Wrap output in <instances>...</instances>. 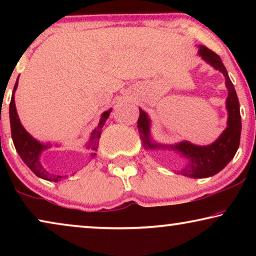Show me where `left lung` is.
<instances>
[{
  "label": "left lung",
  "instance_id": "obj_1",
  "mask_svg": "<svg viewBox=\"0 0 256 256\" xmlns=\"http://www.w3.org/2000/svg\"><path fill=\"white\" fill-rule=\"evenodd\" d=\"M199 54L202 59L211 64L213 68L219 70L225 76L226 86L228 90V96L226 99V106L228 110V122L227 128L222 136L211 146H199L191 144L188 142H182L180 144L170 146V149L177 150L182 155L188 158L186 166L182 170L183 176L191 178H204L218 174L222 170L230 160L236 155L240 144L241 135V115L240 104L238 96L228 73L224 66L222 59L216 52L210 50L208 48L202 45L199 48ZM138 127L142 144L146 149L155 148H169L166 146H158L150 142L149 138V118L142 110H140V116L138 120Z\"/></svg>",
  "mask_w": 256,
  "mask_h": 256
}]
</instances>
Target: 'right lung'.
<instances>
[{
	"label": "right lung",
	"instance_id": "add662e5",
	"mask_svg": "<svg viewBox=\"0 0 256 256\" xmlns=\"http://www.w3.org/2000/svg\"><path fill=\"white\" fill-rule=\"evenodd\" d=\"M17 82H18V78H17ZM17 82L15 84V87H14V92H15L17 88V84H18ZM110 110H107L101 115L99 126H98L92 132V138H90V146H88L93 152L90 154V156L92 157L96 156V152L98 150V144H99V138L101 135V128L104 127L107 118L110 116ZM9 116H10V127H12V136L14 144H15V148L17 150V152H18V155L20 156V158H22L23 162L30 168V170L32 171L36 176L46 180L58 182V180H62V178L68 177V176H54V174H48V171L44 169L43 166L40 164V152H43L45 148H48V146L40 144V143L36 141L32 136L28 134V132L23 128V126L20 124L18 115H17V112H16L14 93L12 96V101H10V104H9Z\"/></svg>",
	"mask_w": 256,
	"mask_h": 256
}]
</instances>
